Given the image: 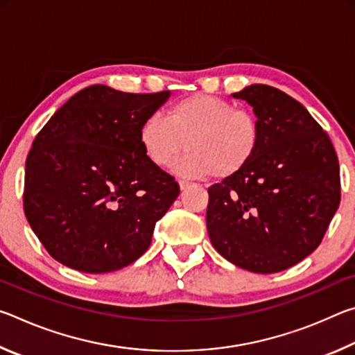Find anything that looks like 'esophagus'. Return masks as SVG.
Returning a JSON list of instances; mask_svg holds the SVG:
<instances>
[{
  "label": "esophagus",
  "mask_w": 355,
  "mask_h": 355,
  "mask_svg": "<svg viewBox=\"0 0 355 355\" xmlns=\"http://www.w3.org/2000/svg\"><path fill=\"white\" fill-rule=\"evenodd\" d=\"M178 184H180V189L184 191L186 188H189V182H184V180H178Z\"/></svg>",
  "instance_id": "obj_1"
}]
</instances>
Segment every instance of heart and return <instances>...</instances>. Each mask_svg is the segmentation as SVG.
<instances>
[{
  "mask_svg": "<svg viewBox=\"0 0 355 355\" xmlns=\"http://www.w3.org/2000/svg\"><path fill=\"white\" fill-rule=\"evenodd\" d=\"M261 141L255 112L205 94L178 100L166 119L150 116L139 127L142 152L156 167L169 166L186 144L177 171L188 177H235L254 161Z\"/></svg>",
  "mask_w": 355,
  "mask_h": 355,
  "instance_id": "obj_1",
  "label": "heart"
}]
</instances>
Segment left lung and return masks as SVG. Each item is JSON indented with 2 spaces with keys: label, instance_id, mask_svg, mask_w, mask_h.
I'll list each match as a JSON object with an SVG mask.
<instances>
[{
  "label": "left lung",
  "instance_id": "8db88e82",
  "mask_svg": "<svg viewBox=\"0 0 355 355\" xmlns=\"http://www.w3.org/2000/svg\"><path fill=\"white\" fill-rule=\"evenodd\" d=\"M233 97L254 106L263 141L241 173L208 189V235L236 266L279 272L322 241L340 205L338 158L326 131L290 95L252 84Z\"/></svg>",
  "mask_w": 355,
  "mask_h": 355
}]
</instances>
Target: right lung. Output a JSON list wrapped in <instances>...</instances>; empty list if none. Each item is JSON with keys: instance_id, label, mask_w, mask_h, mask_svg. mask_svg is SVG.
<instances>
[{"instance_id": "add662e5", "label": "right lung", "mask_w": 355, "mask_h": 355, "mask_svg": "<svg viewBox=\"0 0 355 355\" xmlns=\"http://www.w3.org/2000/svg\"><path fill=\"white\" fill-rule=\"evenodd\" d=\"M169 95L95 84L59 107L35 136L23 208L55 260L103 274L128 266L148 249L155 224L180 186L146 158L139 127Z\"/></svg>"}]
</instances>
